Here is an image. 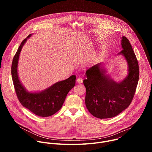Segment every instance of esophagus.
I'll list each match as a JSON object with an SVG mask.
<instances>
[{
	"mask_svg": "<svg viewBox=\"0 0 152 152\" xmlns=\"http://www.w3.org/2000/svg\"><path fill=\"white\" fill-rule=\"evenodd\" d=\"M76 82H77V83H82V82H83V79H82V78H81V77H79V78H77V79Z\"/></svg>",
	"mask_w": 152,
	"mask_h": 152,
	"instance_id": "34e87169",
	"label": "esophagus"
}]
</instances>
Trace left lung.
<instances>
[{
    "label": "left lung",
    "instance_id": "obj_1",
    "mask_svg": "<svg viewBox=\"0 0 152 152\" xmlns=\"http://www.w3.org/2000/svg\"><path fill=\"white\" fill-rule=\"evenodd\" d=\"M123 50L119 53L129 65V74L120 83L108 79L104 71L96 64L86 72L83 80L86 88L85 104L88 111L95 117L108 118L115 117L131 103L139 79L138 62L129 39L121 38Z\"/></svg>",
    "mask_w": 152,
    "mask_h": 152
}]
</instances>
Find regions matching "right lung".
<instances>
[{
  "mask_svg": "<svg viewBox=\"0 0 152 152\" xmlns=\"http://www.w3.org/2000/svg\"><path fill=\"white\" fill-rule=\"evenodd\" d=\"M30 36L31 34L21 42L13 58L11 75L14 89L19 102L24 107L37 115L49 117L61 108L68 93L75 85L76 76L72 75L66 80L58 82L41 93H31L26 91L19 80L17 65L21 48Z\"/></svg>",
  "mask_w": 152,
  "mask_h": 152,
  "instance_id": "right-lung-1",
  "label": "right lung"
}]
</instances>
